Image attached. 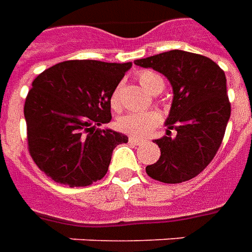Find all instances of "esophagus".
<instances>
[{"mask_svg":"<svg viewBox=\"0 0 252 252\" xmlns=\"http://www.w3.org/2000/svg\"><path fill=\"white\" fill-rule=\"evenodd\" d=\"M128 140H129V143H132V144H142L143 142H144V140H143V139H140V137H135V136H129V139H128Z\"/></svg>","mask_w":252,"mask_h":252,"instance_id":"1","label":"esophagus"}]
</instances>
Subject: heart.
I'll list each match as a JSON object with an SVG mask.
<instances>
[{"label": "heart", "instance_id": "b5f03b06", "mask_svg": "<svg viewBox=\"0 0 252 252\" xmlns=\"http://www.w3.org/2000/svg\"><path fill=\"white\" fill-rule=\"evenodd\" d=\"M137 78H139V82L142 83L143 88L150 93H155L159 88H163V79L153 71L140 72ZM110 105L113 109H117L120 106V88L119 86L112 92ZM159 123H160L159 113L150 110V112L129 113V115L123 116L117 121V126L120 128V131L133 135V136H147Z\"/></svg>", "mask_w": 252, "mask_h": 252}]
</instances>
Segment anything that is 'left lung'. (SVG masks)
Masks as SVG:
<instances>
[{
  "mask_svg": "<svg viewBox=\"0 0 252 252\" xmlns=\"http://www.w3.org/2000/svg\"><path fill=\"white\" fill-rule=\"evenodd\" d=\"M135 64L163 74L173 88L166 135L155 140L160 157L146 167L147 174L164 184L194 178L215 158L231 116L225 74L209 58L181 50L137 59Z\"/></svg>",
  "mask_w": 252,
  "mask_h": 252,
  "instance_id": "1",
  "label": "left lung"
}]
</instances>
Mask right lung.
I'll list each match as a JSON object with an SVG mask.
<instances>
[{
  "mask_svg": "<svg viewBox=\"0 0 252 252\" xmlns=\"http://www.w3.org/2000/svg\"><path fill=\"white\" fill-rule=\"evenodd\" d=\"M132 62L66 61L32 82L24 105L28 148L58 184L92 185L104 178L116 146L128 137L110 128V95Z\"/></svg>",
  "mask_w": 252,
  "mask_h": 252,
  "instance_id": "add662e5",
  "label": "right lung"
}]
</instances>
